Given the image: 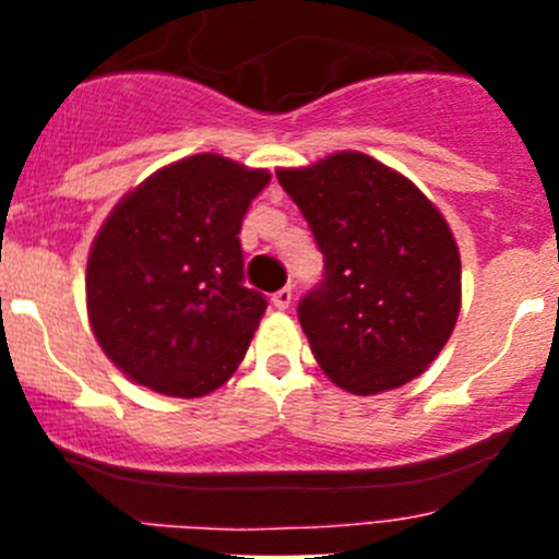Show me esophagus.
I'll return each mask as SVG.
<instances>
[{
    "mask_svg": "<svg viewBox=\"0 0 559 559\" xmlns=\"http://www.w3.org/2000/svg\"><path fill=\"white\" fill-rule=\"evenodd\" d=\"M292 302H295V292H292L289 286H284V289L273 295V306L278 308V311H289Z\"/></svg>",
    "mask_w": 559,
    "mask_h": 559,
    "instance_id": "obj_1",
    "label": "esophagus"
}]
</instances>
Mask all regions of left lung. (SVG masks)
<instances>
[{
    "mask_svg": "<svg viewBox=\"0 0 559 559\" xmlns=\"http://www.w3.org/2000/svg\"><path fill=\"white\" fill-rule=\"evenodd\" d=\"M275 175L324 253V284L297 316L326 379L370 397L425 373L462 306L460 248L436 202L362 151Z\"/></svg>",
    "mask_w": 559,
    "mask_h": 559,
    "instance_id": "obj_1",
    "label": "left lung"
}]
</instances>
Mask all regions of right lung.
<instances>
[{
	"instance_id": "right-lung-1",
	"label": "right lung",
	"mask_w": 559,
	"mask_h": 559,
	"mask_svg": "<svg viewBox=\"0 0 559 559\" xmlns=\"http://www.w3.org/2000/svg\"><path fill=\"white\" fill-rule=\"evenodd\" d=\"M270 170L191 154L116 202L88 248V326L134 384L205 397L243 362L264 297L243 286L240 222Z\"/></svg>"
}]
</instances>
